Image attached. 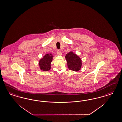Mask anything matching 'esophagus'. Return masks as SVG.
Here are the masks:
<instances>
[{"label":"esophagus","instance_id":"34e87169","mask_svg":"<svg viewBox=\"0 0 122 122\" xmlns=\"http://www.w3.org/2000/svg\"><path fill=\"white\" fill-rule=\"evenodd\" d=\"M57 54L58 55H62V53L61 52V51H60V50H58L57 51Z\"/></svg>","mask_w":122,"mask_h":122}]
</instances>
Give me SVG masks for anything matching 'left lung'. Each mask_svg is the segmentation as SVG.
Masks as SVG:
<instances>
[{
    "mask_svg": "<svg viewBox=\"0 0 122 122\" xmlns=\"http://www.w3.org/2000/svg\"><path fill=\"white\" fill-rule=\"evenodd\" d=\"M65 59L67 62V65L69 69L74 71H78L81 68V59L76 54L70 52L67 54Z\"/></svg>",
    "mask_w": 122,
    "mask_h": 122,
    "instance_id": "1",
    "label": "left lung"
}]
</instances>
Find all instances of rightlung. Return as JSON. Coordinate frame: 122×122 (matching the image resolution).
<instances>
[{"instance_id":"right-lung-1","label":"right lung","mask_w":122,"mask_h":122,"mask_svg":"<svg viewBox=\"0 0 122 122\" xmlns=\"http://www.w3.org/2000/svg\"><path fill=\"white\" fill-rule=\"evenodd\" d=\"M53 59V56L51 54H47L39 62L40 68L44 71H49L51 68V63Z\"/></svg>"}]
</instances>
